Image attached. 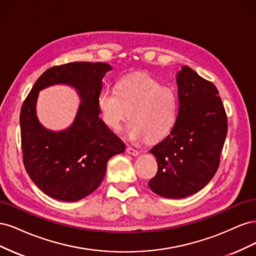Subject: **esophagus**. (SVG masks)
Wrapping results in <instances>:
<instances>
[{"label":"esophagus","instance_id":"34e87169","mask_svg":"<svg viewBox=\"0 0 256 256\" xmlns=\"http://www.w3.org/2000/svg\"><path fill=\"white\" fill-rule=\"evenodd\" d=\"M126 152H127V154H131V156H138V150H134V147H130V146H128L127 148H126Z\"/></svg>","mask_w":256,"mask_h":256}]
</instances>
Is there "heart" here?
<instances>
[{"label": "heart", "mask_w": 256, "mask_h": 256, "mask_svg": "<svg viewBox=\"0 0 256 256\" xmlns=\"http://www.w3.org/2000/svg\"><path fill=\"white\" fill-rule=\"evenodd\" d=\"M97 104L104 125L113 131L132 120L126 134L134 142L164 138L172 131L178 113L175 90L147 74L128 76L118 81L116 90L104 88Z\"/></svg>", "instance_id": "obj_1"}]
</instances>
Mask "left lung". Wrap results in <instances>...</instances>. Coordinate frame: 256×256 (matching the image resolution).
<instances>
[{"mask_svg":"<svg viewBox=\"0 0 256 256\" xmlns=\"http://www.w3.org/2000/svg\"><path fill=\"white\" fill-rule=\"evenodd\" d=\"M177 120L170 134L150 150L158 171L148 187L168 198H182L212 180L220 164L228 134V118L214 85L193 69L176 74Z\"/></svg>","mask_w":256,"mask_h":256,"instance_id":"1","label":"left lung"}]
</instances>
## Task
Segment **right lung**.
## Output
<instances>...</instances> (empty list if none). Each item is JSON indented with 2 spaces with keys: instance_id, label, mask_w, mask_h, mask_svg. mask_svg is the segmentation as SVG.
Instances as JSON below:
<instances>
[{
  "instance_id": "add662e5",
  "label": "right lung",
  "mask_w": 256,
  "mask_h": 256,
  "mask_svg": "<svg viewBox=\"0 0 256 256\" xmlns=\"http://www.w3.org/2000/svg\"><path fill=\"white\" fill-rule=\"evenodd\" d=\"M106 63L76 62L46 70L24 100L20 113L23 164L30 180L46 194L76 202L94 192L104 180L106 162L125 152V144L99 118L97 99ZM58 84L74 88L80 97L72 125L60 132L44 128L36 118L39 92Z\"/></svg>"
}]
</instances>
